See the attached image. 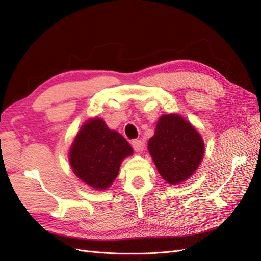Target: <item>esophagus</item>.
Here are the masks:
<instances>
[{
    "label": "esophagus",
    "instance_id": "obj_1",
    "mask_svg": "<svg viewBox=\"0 0 261 261\" xmlns=\"http://www.w3.org/2000/svg\"><path fill=\"white\" fill-rule=\"evenodd\" d=\"M131 145H132V148L135 149V151H141V146H142V143H141V141L139 140V139H135V140H132L131 141Z\"/></svg>",
    "mask_w": 261,
    "mask_h": 261
}]
</instances>
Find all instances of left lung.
<instances>
[{
  "instance_id": "left-lung-1",
  "label": "left lung",
  "mask_w": 261,
  "mask_h": 261,
  "mask_svg": "<svg viewBox=\"0 0 261 261\" xmlns=\"http://www.w3.org/2000/svg\"><path fill=\"white\" fill-rule=\"evenodd\" d=\"M204 141L190 122L176 113L159 118L148 150L158 173L170 185L191 178L204 157Z\"/></svg>"
}]
</instances>
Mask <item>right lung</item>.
I'll use <instances>...</instances> for the list:
<instances>
[{
	"instance_id": "1",
	"label": "right lung",
	"mask_w": 261,
	"mask_h": 261,
	"mask_svg": "<svg viewBox=\"0 0 261 261\" xmlns=\"http://www.w3.org/2000/svg\"><path fill=\"white\" fill-rule=\"evenodd\" d=\"M134 153L124 137L109 129L101 118L87 120L69 149L74 174L96 191L107 190L119 174L122 160Z\"/></svg>"
}]
</instances>
